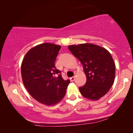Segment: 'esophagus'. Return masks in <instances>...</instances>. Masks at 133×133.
Returning a JSON list of instances; mask_svg holds the SVG:
<instances>
[{
    "instance_id": "1",
    "label": "esophagus",
    "mask_w": 133,
    "mask_h": 133,
    "mask_svg": "<svg viewBox=\"0 0 133 133\" xmlns=\"http://www.w3.org/2000/svg\"><path fill=\"white\" fill-rule=\"evenodd\" d=\"M70 80H71V82H73L74 80H75V77H74V76H73V77H70Z\"/></svg>"
}]
</instances>
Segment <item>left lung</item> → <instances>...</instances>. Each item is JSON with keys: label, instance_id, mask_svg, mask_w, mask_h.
<instances>
[{"label": "left lung", "instance_id": "1", "mask_svg": "<svg viewBox=\"0 0 133 133\" xmlns=\"http://www.w3.org/2000/svg\"><path fill=\"white\" fill-rule=\"evenodd\" d=\"M69 50L83 65L86 83L79 87L87 99L97 101L110 90L114 83L116 65L108 50L91 43L70 45Z\"/></svg>", "mask_w": 133, "mask_h": 133}]
</instances>
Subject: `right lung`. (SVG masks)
Instances as JSON below:
<instances>
[{"label":"right lung","mask_w":133,"mask_h":133,"mask_svg":"<svg viewBox=\"0 0 133 133\" xmlns=\"http://www.w3.org/2000/svg\"><path fill=\"white\" fill-rule=\"evenodd\" d=\"M61 46L45 43L33 47L26 54L21 66L23 83L30 95L42 104L54 105L66 94L70 81L62 77L55 61Z\"/></svg>","instance_id":"1"}]
</instances>
